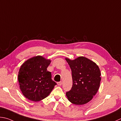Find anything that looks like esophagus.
Segmentation results:
<instances>
[{
	"instance_id": "1",
	"label": "esophagus",
	"mask_w": 121,
	"mask_h": 121,
	"mask_svg": "<svg viewBox=\"0 0 121 121\" xmlns=\"http://www.w3.org/2000/svg\"><path fill=\"white\" fill-rule=\"evenodd\" d=\"M57 85L58 86H61V85H62V82H58Z\"/></svg>"
}]
</instances>
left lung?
Returning a JSON list of instances; mask_svg holds the SVG:
<instances>
[{
  "mask_svg": "<svg viewBox=\"0 0 121 121\" xmlns=\"http://www.w3.org/2000/svg\"><path fill=\"white\" fill-rule=\"evenodd\" d=\"M71 68L73 86L66 93L68 101L75 105H83L96 94L101 81V71L94 61L83 56L71 60L65 58Z\"/></svg>",
  "mask_w": 121,
  "mask_h": 121,
  "instance_id": "obj_1",
  "label": "left lung"
}]
</instances>
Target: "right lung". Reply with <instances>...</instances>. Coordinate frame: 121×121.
<instances>
[{"instance_id": "1", "label": "right lung", "mask_w": 121, "mask_h": 121, "mask_svg": "<svg viewBox=\"0 0 121 121\" xmlns=\"http://www.w3.org/2000/svg\"><path fill=\"white\" fill-rule=\"evenodd\" d=\"M51 60L36 56L26 60L20 66L18 79L24 96L30 101H40L47 97L56 85L47 68Z\"/></svg>"}]
</instances>
